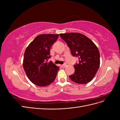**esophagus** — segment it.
<instances>
[{"instance_id":"34e87169","label":"esophagus","mask_w":120,"mask_h":120,"mask_svg":"<svg viewBox=\"0 0 120 120\" xmlns=\"http://www.w3.org/2000/svg\"><path fill=\"white\" fill-rule=\"evenodd\" d=\"M66 66H67V64H63V65H61V67L63 68H64L66 67Z\"/></svg>"}]
</instances>
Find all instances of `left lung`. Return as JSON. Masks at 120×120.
Listing matches in <instances>:
<instances>
[{
    "instance_id": "1",
    "label": "left lung",
    "mask_w": 120,
    "mask_h": 120,
    "mask_svg": "<svg viewBox=\"0 0 120 120\" xmlns=\"http://www.w3.org/2000/svg\"><path fill=\"white\" fill-rule=\"evenodd\" d=\"M60 38L71 49L72 56L79 58L74 65V74L69 77L72 81L86 84L95 77L100 64V55L97 46L86 36L79 33L62 34Z\"/></svg>"
}]
</instances>
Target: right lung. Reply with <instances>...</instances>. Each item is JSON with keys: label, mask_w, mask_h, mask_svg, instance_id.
I'll use <instances>...</instances> for the list:
<instances>
[{"label": "right lung", "mask_w": 120, "mask_h": 120, "mask_svg": "<svg viewBox=\"0 0 120 120\" xmlns=\"http://www.w3.org/2000/svg\"><path fill=\"white\" fill-rule=\"evenodd\" d=\"M59 34H45L36 37L24 54L23 67L30 80L34 85L45 86L55 79L59 67L52 61L50 49L59 37Z\"/></svg>", "instance_id": "add662e5"}]
</instances>
